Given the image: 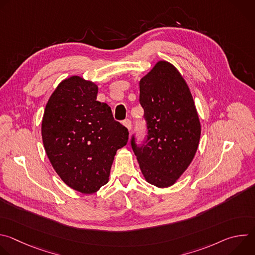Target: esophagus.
I'll list each match as a JSON object with an SVG mask.
<instances>
[{
  "instance_id": "obj_1",
  "label": "esophagus",
  "mask_w": 255,
  "mask_h": 255,
  "mask_svg": "<svg viewBox=\"0 0 255 255\" xmlns=\"http://www.w3.org/2000/svg\"><path fill=\"white\" fill-rule=\"evenodd\" d=\"M123 125L130 131L131 130V127H132V124H131V121L129 120V119H127V120H125V121H123Z\"/></svg>"
}]
</instances>
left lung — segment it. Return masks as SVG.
Segmentation results:
<instances>
[{"label":"left lung","mask_w":255,"mask_h":255,"mask_svg":"<svg viewBox=\"0 0 255 255\" xmlns=\"http://www.w3.org/2000/svg\"><path fill=\"white\" fill-rule=\"evenodd\" d=\"M139 102L147 138L131 146L147 183L168 188L180 177L197 152L201 123L191 91L179 71L159 60L139 82Z\"/></svg>","instance_id":"8db88e82"}]
</instances>
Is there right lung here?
<instances>
[{"label":"right lung","mask_w":255,"mask_h":255,"mask_svg":"<svg viewBox=\"0 0 255 255\" xmlns=\"http://www.w3.org/2000/svg\"><path fill=\"white\" fill-rule=\"evenodd\" d=\"M98 86L79 76L63 80L50 96L41 134L45 152L69 188L94 194L109 181L114 156L128 142L126 127L97 101Z\"/></svg>","instance_id":"1"}]
</instances>
